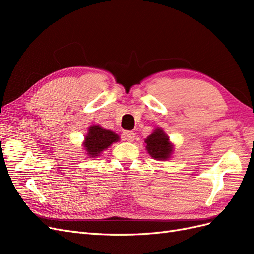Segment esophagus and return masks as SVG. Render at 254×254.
<instances>
[{
    "label": "esophagus",
    "instance_id": "34e87169",
    "mask_svg": "<svg viewBox=\"0 0 254 254\" xmlns=\"http://www.w3.org/2000/svg\"><path fill=\"white\" fill-rule=\"evenodd\" d=\"M122 135L123 140H125L127 142H133L135 137V133L133 131H124Z\"/></svg>",
    "mask_w": 254,
    "mask_h": 254
}]
</instances>
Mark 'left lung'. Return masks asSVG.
<instances>
[{
	"instance_id": "8db88e82",
	"label": "left lung",
	"mask_w": 254,
	"mask_h": 254,
	"mask_svg": "<svg viewBox=\"0 0 254 254\" xmlns=\"http://www.w3.org/2000/svg\"><path fill=\"white\" fill-rule=\"evenodd\" d=\"M146 150L156 160L164 161L170 159L173 152V145L170 137L161 128H157L150 135L145 139Z\"/></svg>"
}]
</instances>
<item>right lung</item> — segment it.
I'll return each instance as SVG.
<instances>
[{"instance_id":"add662e5","label":"right lung","mask_w":254,"mask_h":254,"mask_svg":"<svg viewBox=\"0 0 254 254\" xmlns=\"http://www.w3.org/2000/svg\"><path fill=\"white\" fill-rule=\"evenodd\" d=\"M120 137L111 130L102 128L99 125L91 126L88 130V133L84 137L83 147L86 148L88 156L97 157L101 152L107 149L112 143L118 142Z\"/></svg>"}]
</instances>
